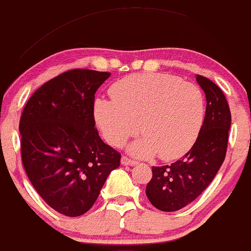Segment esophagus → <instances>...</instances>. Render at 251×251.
Segmentation results:
<instances>
[{"label":"esophagus","mask_w":251,"mask_h":251,"mask_svg":"<svg viewBox=\"0 0 251 251\" xmlns=\"http://www.w3.org/2000/svg\"><path fill=\"white\" fill-rule=\"evenodd\" d=\"M121 163H122V165H136V164H138V162L133 161V159H130V158H128V157L123 156L122 158H121Z\"/></svg>","instance_id":"obj_1"}]
</instances>
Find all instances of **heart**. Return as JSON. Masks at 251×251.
Wrapping results in <instances>:
<instances>
[{
    "mask_svg": "<svg viewBox=\"0 0 251 251\" xmlns=\"http://www.w3.org/2000/svg\"><path fill=\"white\" fill-rule=\"evenodd\" d=\"M111 97L95 100V123L105 140L117 147L140 128L144 136L128 147L133 156L179 158L192 147L203 126V92L179 77L131 75L113 84Z\"/></svg>",
    "mask_w": 251,
    "mask_h": 251,
    "instance_id": "obj_1",
    "label": "heart"
}]
</instances>
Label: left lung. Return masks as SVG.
I'll use <instances>...</instances> for the list:
<instances>
[{"label": "left lung", "mask_w": 251, "mask_h": 251, "mask_svg": "<svg viewBox=\"0 0 251 251\" xmlns=\"http://www.w3.org/2000/svg\"><path fill=\"white\" fill-rule=\"evenodd\" d=\"M196 81L205 94V117L190 151L170 165L152 167L146 196L162 211H176L196 200L213 181L226 156L231 112L222 90L201 75Z\"/></svg>", "instance_id": "obj_1"}]
</instances>
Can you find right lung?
Wrapping results in <instances>:
<instances>
[{
	"label": "right lung",
	"instance_id": "obj_1",
	"mask_svg": "<svg viewBox=\"0 0 251 251\" xmlns=\"http://www.w3.org/2000/svg\"><path fill=\"white\" fill-rule=\"evenodd\" d=\"M110 72L76 69L38 88L20 118L22 159L31 183L66 216L87 213L121 154L95 129L94 99Z\"/></svg>",
	"mask_w": 251,
	"mask_h": 251
}]
</instances>
